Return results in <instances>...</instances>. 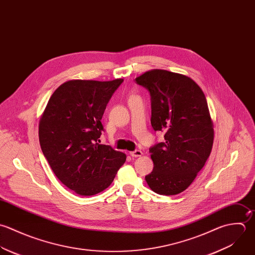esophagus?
Segmentation results:
<instances>
[{"label": "esophagus", "mask_w": 255, "mask_h": 255, "mask_svg": "<svg viewBox=\"0 0 255 255\" xmlns=\"http://www.w3.org/2000/svg\"><path fill=\"white\" fill-rule=\"evenodd\" d=\"M129 155H130V156H132V157H139V156H141V155H142V151H141V150L136 149V150H134V151L129 152Z\"/></svg>", "instance_id": "34e87169"}]
</instances>
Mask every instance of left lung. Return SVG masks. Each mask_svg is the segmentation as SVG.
<instances>
[{"mask_svg":"<svg viewBox=\"0 0 255 255\" xmlns=\"http://www.w3.org/2000/svg\"><path fill=\"white\" fill-rule=\"evenodd\" d=\"M135 82L150 94L153 129L165 133L164 142L149 148L154 167L145 180L159 195H177L191 185L213 147L205 94L191 78L161 69L145 72Z\"/></svg>","mask_w":255,"mask_h":255,"instance_id":"obj_1","label":"left lung"}]
</instances>
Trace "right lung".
<instances>
[{"label":"right lung","instance_id":"add662e5","mask_svg":"<svg viewBox=\"0 0 255 255\" xmlns=\"http://www.w3.org/2000/svg\"><path fill=\"white\" fill-rule=\"evenodd\" d=\"M123 82H65L52 94L39 121L44 157L56 177L81 196L108 188L126 161L125 153L99 143L104 131L102 117Z\"/></svg>","mask_w":255,"mask_h":255}]
</instances>
